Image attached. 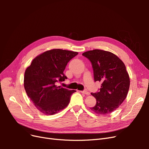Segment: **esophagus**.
<instances>
[{
  "label": "esophagus",
  "instance_id": "esophagus-1",
  "mask_svg": "<svg viewBox=\"0 0 149 149\" xmlns=\"http://www.w3.org/2000/svg\"><path fill=\"white\" fill-rule=\"evenodd\" d=\"M81 93L86 94V95H89V94H90V93L88 91H86V90H84V91H81Z\"/></svg>",
  "mask_w": 149,
  "mask_h": 149
}]
</instances>
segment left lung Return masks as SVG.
<instances>
[{"mask_svg":"<svg viewBox=\"0 0 149 149\" xmlns=\"http://www.w3.org/2000/svg\"><path fill=\"white\" fill-rule=\"evenodd\" d=\"M82 55L91 63L94 81L102 82L99 91L91 93L96 104L90 109L99 114H110L123 103L129 91L130 79L125 66L109 52L93 49Z\"/></svg>","mask_w":149,"mask_h":149,"instance_id":"1","label":"left lung"}]
</instances>
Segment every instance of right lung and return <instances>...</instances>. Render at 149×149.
I'll use <instances>...</instances> for the list:
<instances>
[{
  "label": "right lung",
  "instance_id": "right-lung-1",
  "mask_svg": "<svg viewBox=\"0 0 149 149\" xmlns=\"http://www.w3.org/2000/svg\"><path fill=\"white\" fill-rule=\"evenodd\" d=\"M78 52L53 49L36 57L26 69L25 91L35 107L44 114H56L68 105L75 90L57 86L67 79L63 71Z\"/></svg>",
  "mask_w": 149,
  "mask_h": 149
}]
</instances>
